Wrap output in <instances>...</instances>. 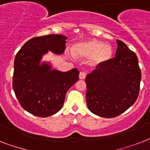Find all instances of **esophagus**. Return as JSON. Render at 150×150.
I'll return each mask as SVG.
<instances>
[{
  "label": "esophagus",
  "mask_w": 150,
  "mask_h": 150,
  "mask_svg": "<svg viewBox=\"0 0 150 150\" xmlns=\"http://www.w3.org/2000/svg\"><path fill=\"white\" fill-rule=\"evenodd\" d=\"M85 77H86V73L84 72V71H81L79 73V79L83 80V79H85Z\"/></svg>",
  "instance_id": "34e87169"
}]
</instances>
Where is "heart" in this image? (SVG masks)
<instances>
[{
	"instance_id": "1",
	"label": "heart",
	"mask_w": 150,
	"mask_h": 150,
	"mask_svg": "<svg viewBox=\"0 0 150 150\" xmlns=\"http://www.w3.org/2000/svg\"><path fill=\"white\" fill-rule=\"evenodd\" d=\"M73 53L79 59H88L91 66H100L111 59L114 50L110 45L91 39L76 42L73 46Z\"/></svg>"
}]
</instances>
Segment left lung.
<instances>
[{"mask_svg":"<svg viewBox=\"0 0 150 150\" xmlns=\"http://www.w3.org/2000/svg\"><path fill=\"white\" fill-rule=\"evenodd\" d=\"M117 43L115 57L85 79L88 108L105 118L120 115L135 103L141 80L137 55L124 42L117 40Z\"/></svg>","mask_w":150,"mask_h":150,"instance_id":"8db88e82","label":"left lung"}]
</instances>
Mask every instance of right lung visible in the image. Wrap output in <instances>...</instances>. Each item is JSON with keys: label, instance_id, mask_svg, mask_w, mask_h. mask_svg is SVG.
I'll return each mask as SVG.
<instances>
[{"label": "right lung", "instance_id": "obj_1", "mask_svg": "<svg viewBox=\"0 0 150 150\" xmlns=\"http://www.w3.org/2000/svg\"><path fill=\"white\" fill-rule=\"evenodd\" d=\"M67 37L51 34L28 40L14 59L13 88L22 108L41 117L53 115L61 110L66 92L79 81L77 69L61 71L50 62H41L49 51L64 53Z\"/></svg>", "mask_w": 150, "mask_h": 150}]
</instances>
